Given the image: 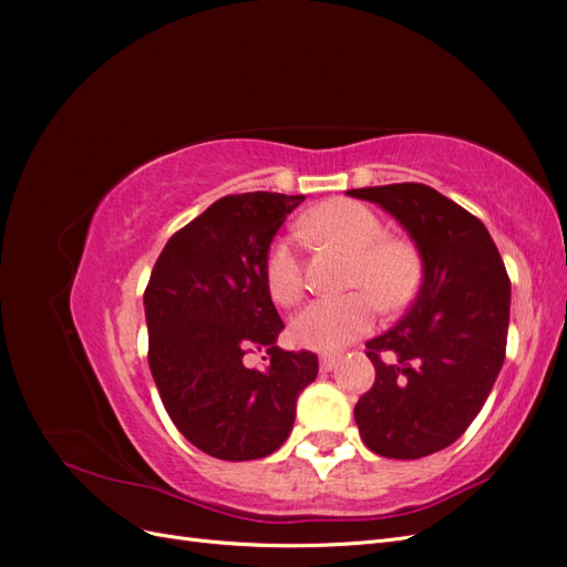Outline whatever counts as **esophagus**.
I'll list each match as a JSON object with an SVG mask.
<instances>
[{"instance_id": "obj_1", "label": "esophagus", "mask_w": 567, "mask_h": 567, "mask_svg": "<svg viewBox=\"0 0 567 567\" xmlns=\"http://www.w3.org/2000/svg\"><path fill=\"white\" fill-rule=\"evenodd\" d=\"M340 354L338 352H331V354H321L319 357V367L323 369V371H331V369H336L338 367V362H340Z\"/></svg>"}]
</instances>
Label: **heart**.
I'll return each mask as SVG.
<instances>
[{
  "mask_svg": "<svg viewBox=\"0 0 567 567\" xmlns=\"http://www.w3.org/2000/svg\"><path fill=\"white\" fill-rule=\"evenodd\" d=\"M302 234L317 244L342 250L348 257L346 286L362 288L340 298L315 300L290 321V340L315 352H338L364 336L375 305L381 310H400L414 298L421 265L409 244L385 236V225L364 203L350 198L326 200L300 221ZM262 281L269 298L279 307L296 305L302 296V267L290 238H277L265 252Z\"/></svg>",
  "mask_w": 567,
  "mask_h": 567,
  "instance_id": "1",
  "label": "heart"
}]
</instances>
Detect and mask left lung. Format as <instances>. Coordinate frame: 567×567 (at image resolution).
Returning <instances> with one entry per match:
<instances>
[{"label": "left lung", "instance_id": "obj_1", "mask_svg": "<svg viewBox=\"0 0 567 567\" xmlns=\"http://www.w3.org/2000/svg\"><path fill=\"white\" fill-rule=\"evenodd\" d=\"M381 205L416 244L423 284L409 312L367 342L375 381L354 406L364 444L421 458L480 414L506 354L511 281L483 221L435 188L404 182L348 192Z\"/></svg>", "mask_w": 567, "mask_h": 567}]
</instances>
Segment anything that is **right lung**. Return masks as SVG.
I'll list each match as a JSON object with an SVG mask.
<instances>
[{
	"mask_svg": "<svg viewBox=\"0 0 567 567\" xmlns=\"http://www.w3.org/2000/svg\"><path fill=\"white\" fill-rule=\"evenodd\" d=\"M305 196H225L165 244L144 293L148 367L165 411L200 452L252 461L277 452L298 394L317 379L315 352L277 346L284 321L262 262ZM265 351L267 370L245 364Z\"/></svg>",
	"mask_w": 567,
	"mask_h": 567,
	"instance_id": "right-lung-1",
	"label": "right lung"
}]
</instances>
